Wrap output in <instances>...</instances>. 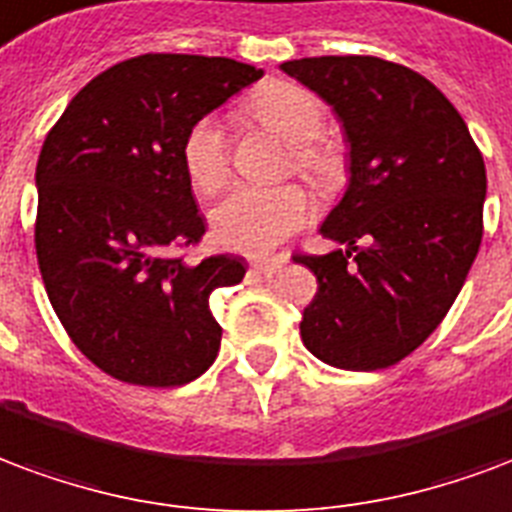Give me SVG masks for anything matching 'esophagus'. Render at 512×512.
<instances>
[{
  "label": "esophagus",
  "instance_id": "esophagus-1",
  "mask_svg": "<svg viewBox=\"0 0 512 512\" xmlns=\"http://www.w3.org/2000/svg\"><path fill=\"white\" fill-rule=\"evenodd\" d=\"M282 263H285V260H255V263H252V268H255L257 274L271 276V274H276V268H282Z\"/></svg>",
  "mask_w": 512,
  "mask_h": 512
}]
</instances>
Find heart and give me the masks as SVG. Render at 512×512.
<instances>
[{
  "label": "heart",
  "instance_id": "heart-1",
  "mask_svg": "<svg viewBox=\"0 0 512 512\" xmlns=\"http://www.w3.org/2000/svg\"><path fill=\"white\" fill-rule=\"evenodd\" d=\"M246 111L266 130L290 143V168L317 184L336 187L344 179L342 149L325 138L323 100L293 81H268L257 89ZM181 160L192 187L214 195L230 179V140L211 116L198 119L184 135ZM309 219V200L298 187H238L211 214L214 236L227 249L263 255L301 230Z\"/></svg>",
  "mask_w": 512,
  "mask_h": 512
}]
</instances>
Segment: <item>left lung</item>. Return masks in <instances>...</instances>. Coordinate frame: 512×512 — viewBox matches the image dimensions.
<instances>
[{"label": "left lung", "mask_w": 512, "mask_h": 512, "mask_svg": "<svg viewBox=\"0 0 512 512\" xmlns=\"http://www.w3.org/2000/svg\"><path fill=\"white\" fill-rule=\"evenodd\" d=\"M282 70L333 105L350 140V187L320 227L347 249L293 255L317 276L301 339L336 369H388L445 320L478 257L483 154L453 102L404 64L312 56Z\"/></svg>", "instance_id": "left-lung-1"}]
</instances>
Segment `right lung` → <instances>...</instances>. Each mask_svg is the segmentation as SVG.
<instances>
[{"label":"right lung","instance_id":"1","mask_svg":"<svg viewBox=\"0 0 512 512\" xmlns=\"http://www.w3.org/2000/svg\"><path fill=\"white\" fill-rule=\"evenodd\" d=\"M260 75L225 56L124 59L86 83L45 138L34 222L45 293L75 347L113 380L176 388L217 358L208 298L246 268L173 255L206 233L181 143Z\"/></svg>","mask_w":512,"mask_h":512}]
</instances>
